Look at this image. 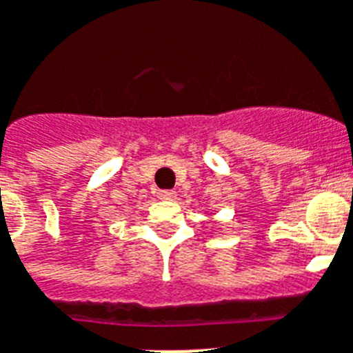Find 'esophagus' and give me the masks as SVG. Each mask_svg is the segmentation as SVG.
<instances>
[{
  "instance_id": "1",
  "label": "esophagus",
  "mask_w": 353,
  "mask_h": 353,
  "mask_svg": "<svg viewBox=\"0 0 353 353\" xmlns=\"http://www.w3.org/2000/svg\"><path fill=\"white\" fill-rule=\"evenodd\" d=\"M157 196H159L160 200H174V198H176V193L171 191V189H160L159 193H157Z\"/></svg>"
}]
</instances>
